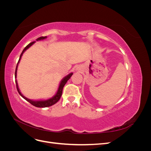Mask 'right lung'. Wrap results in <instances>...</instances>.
Masks as SVG:
<instances>
[{"label": "right lung", "instance_id": "add662e5", "mask_svg": "<svg viewBox=\"0 0 151 151\" xmlns=\"http://www.w3.org/2000/svg\"><path fill=\"white\" fill-rule=\"evenodd\" d=\"M47 38V36H41V37L38 38L36 39V41H39V40H45ZM35 42H31L29 44H28L27 46L24 48V49L22 50V52L21 54L20 55V57H19V61H18L17 63V65H16V71H15V79L17 77V66H18V63H19L21 58V57L22 55V54L24 53V52L26 51V50L29 48L32 45L34 44ZM73 73H70V74H69L68 75H67V76H65V77H63V79L61 81L60 83V85H59V87H58V91L56 93V94L53 97H52V98L50 99H48L47 100H40V101H33V100H31L29 99H28L27 98L24 97L23 95H22L21 94V93L19 91V88H18V85H17V81L16 80V88H17V90L18 91V93H19V94L24 99H26L27 101H28L29 103H31L32 105H33V106H36V107H38V108H45V107H49V106H52V105H53L54 104H55L56 103H57L58 101V100L60 99L61 98V96L62 94V90H63V87H64L65 84H66V83L67 82V81L70 78V77L72 76Z\"/></svg>", "mask_w": 151, "mask_h": 151}]
</instances>
